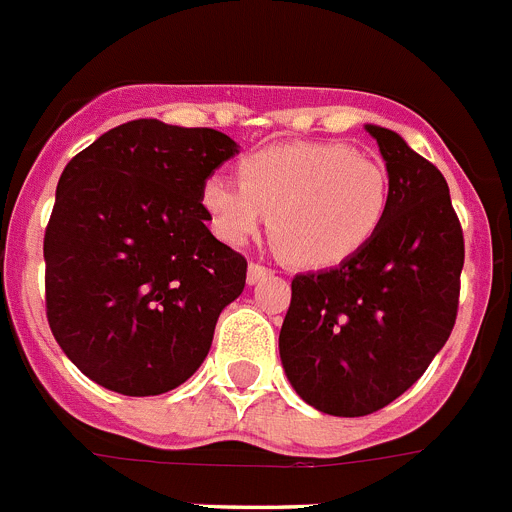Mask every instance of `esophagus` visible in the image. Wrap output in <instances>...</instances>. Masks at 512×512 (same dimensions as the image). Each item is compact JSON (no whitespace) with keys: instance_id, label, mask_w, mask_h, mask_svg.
I'll return each instance as SVG.
<instances>
[{"instance_id":"1","label":"esophagus","mask_w":512,"mask_h":512,"mask_svg":"<svg viewBox=\"0 0 512 512\" xmlns=\"http://www.w3.org/2000/svg\"><path fill=\"white\" fill-rule=\"evenodd\" d=\"M272 269H269V266H264V264H256V261H251V264H248V285H256V282H261V279H266V277H272Z\"/></svg>"}]
</instances>
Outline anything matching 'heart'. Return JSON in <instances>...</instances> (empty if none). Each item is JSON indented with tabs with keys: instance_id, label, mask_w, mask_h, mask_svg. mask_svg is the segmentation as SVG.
I'll return each instance as SVG.
<instances>
[{
	"instance_id": "1",
	"label": "heart",
	"mask_w": 512,
	"mask_h": 512,
	"mask_svg": "<svg viewBox=\"0 0 512 512\" xmlns=\"http://www.w3.org/2000/svg\"><path fill=\"white\" fill-rule=\"evenodd\" d=\"M199 199L214 233L233 246L259 233L272 212V235L287 259L334 266L378 233L388 176L344 142H298L248 155L240 183L209 176Z\"/></svg>"
}]
</instances>
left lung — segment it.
Listing matches in <instances>:
<instances>
[{
  "mask_svg": "<svg viewBox=\"0 0 512 512\" xmlns=\"http://www.w3.org/2000/svg\"><path fill=\"white\" fill-rule=\"evenodd\" d=\"M388 170L378 233L334 269L298 274L279 357L300 399L334 417H365L422 378L453 331L464 230L448 183L383 126H365Z\"/></svg>",
  "mask_w": 512,
  "mask_h": 512,
  "instance_id": "left-lung-1",
  "label": "left lung"
}]
</instances>
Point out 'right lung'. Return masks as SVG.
<instances>
[{"label":"right lung","mask_w":512,"mask_h":512,"mask_svg":"<svg viewBox=\"0 0 512 512\" xmlns=\"http://www.w3.org/2000/svg\"><path fill=\"white\" fill-rule=\"evenodd\" d=\"M235 152L222 131L137 119L61 173L43 238L46 318L98 386L157 396L207 357L248 264L209 233L199 194Z\"/></svg>","instance_id":"right-lung-1"}]
</instances>
